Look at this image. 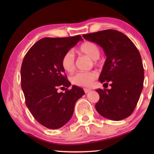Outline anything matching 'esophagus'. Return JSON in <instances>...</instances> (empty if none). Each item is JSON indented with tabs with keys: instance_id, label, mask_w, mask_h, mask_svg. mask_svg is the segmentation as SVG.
I'll list each match as a JSON object with an SVG mask.
<instances>
[{
	"instance_id": "esophagus-1",
	"label": "esophagus",
	"mask_w": 154,
	"mask_h": 154,
	"mask_svg": "<svg viewBox=\"0 0 154 154\" xmlns=\"http://www.w3.org/2000/svg\"><path fill=\"white\" fill-rule=\"evenodd\" d=\"M90 91V89H88V88H84V92H85V93H88V92H89Z\"/></svg>"
}]
</instances>
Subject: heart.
Returning <instances> with one entry per match:
<instances>
[{
    "mask_svg": "<svg viewBox=\"0 0 154 154\" xmlns=\"http://www.w3.org/2000/svg\"><path fill=\"white\" fill-rule=\"evenodd\" d=\"M79 52L82 54L89 57L93 61L94 64L97 65L100 63V48L97 44L91 41H86L79 48ZM63 68L66 72L71 73L75 68V60L74 54L72 51L67 52L63 57L62 60ZM97 76L94 71L88 72H78L71 76V81L73 85L81 87H89Z\"/></svg>",
    "mask_w": 154,
    "mask_h": 154,
    "instance_id": "obj_1",
    "label": "heart"
}]
</instances>
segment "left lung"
I'll use <instances>...</instances> for the list:
<instances>
[{"label":"left lung","mask_w":154,"mask_h":154,"mask_svg":"<svg viewBox=\"0 0 154 154\" xmlns=\"http://www.w3.org/2000/svg\"><path fill=\"white\" fill-rule=\"evenodd\" d=\"M84 38L100 45L106 56L99 78L111 84V89H97V112L112 121H121L133 112L144 85V71L137 48L129 38L113 29L83 35Z\"/></svg>","instance_id":"left-lung-1"}]
</instances>
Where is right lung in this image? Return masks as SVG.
<instances>
[{
  "label": "right lung",
  "instance_id": "obj_1",
  "mask_svg": "<svg viewBox=\"0 0 154 154\" xmlns=\"http://www.w3.org/2000/svg\"><path fill=\"white\" fill-rule=\"evenodd\" d=\"M83 41L81 35L43 38L31 47L21 67V85L25 102L34 119L49 129H58L72 116L75 102L85 94L67 79L62 65L63 57ZM66 87L65 93L59 88Z\"/></svg>",
  "mask_w": 154,
  "mask_h": 154
}]
</instances>
